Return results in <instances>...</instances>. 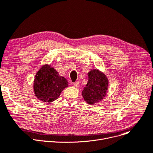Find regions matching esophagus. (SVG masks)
<instances>
[{"instance_id": "esophagus-1", "label": "esophagus", "mask_w": 153, "mask_h": 153, "mask_svg": "<svg viewBox=\"0 0 153 153\" xmlns=\"http://www.w3.org/2000/svg\"><path fill=\"white\" fill-rule=\"evenodd\" d=\"M73 85L76 87H77L79 86V81H76L75 82H73Z\"/></svg>"}]
</instances>
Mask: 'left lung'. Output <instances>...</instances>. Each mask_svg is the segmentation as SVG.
Masks as SVG:
<instances>
[{
    "instance_id": "left-lung-1",
    "label": "left lung",
    "mask_w": 153,
    "mask_h": 153,
    "mask_svg": "<svg viewBox=\"0 0 153 153\" xmlns=\"http://www.w3.org/2000/svg\"><path fill=\"white\" fill-rule=\"evenodd\" d=\"M89 81L82 90L83 97L89 104L97 103L102 100L107 91L108 80L106 76L96 69L88 73Z\"/></svg>"
}]
</instances>
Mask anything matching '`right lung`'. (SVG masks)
<instances>
[{"mask_svg":"<svg viewBox=\"0 0 153 153\" xmlns=\"http://www.w3.org/2000/svg\"><path fill=\"white\" fill-rule=\"evenodd\" d=\"M68 86L67 80L59 76L50 66H44L35 76L34 91L36 97L42 101L51 102L57 99L64 89Z\"/></svg>","mask_w":153,"mask_h":153,"instance_id":"right-lung-1","label":"right lung"}]
</instances>
